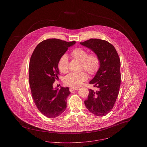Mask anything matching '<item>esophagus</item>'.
Masks as SVG:
<instances>
[{
	"instance_id": "1",
	"label": "esophagus",
	"mask_w": 147,
	"mask_h": 147,
	"mask_svg": "<svg viewBox=\"0 0 147 147\" xmlns=\"http://www.w3.org/2000/svg\"><path fill=\"white\" fill-rule=\"evenodd\" d=\"M78 90V88H69V91L70 92H72V91H74V90Z\"/></svg>"
}]
</instances>
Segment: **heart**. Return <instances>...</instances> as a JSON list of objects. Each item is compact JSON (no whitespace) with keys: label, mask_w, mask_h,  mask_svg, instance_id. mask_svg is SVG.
<instances>
[{"label":"heart","mask_w":147,"mask_h":147,"mask_svg":"<svg viewBox=\"0 0 147 147\" xmlns=\"http://www.w3.org/2000/svg\"><path fill=\"white\" fill-rule=\"evenodd\" d=\"M71 56L82 62V68L89 74L94 75L98 71L100 61L98 56L94 53L88 55V51L82 47L73 49ZM58 68L62 73H66L68 70V59L67 55L62 56L58 63ZM88 79L87 73L82 71L79 73H70L64 78V83L72 88L79 86Z\"/></svg>","instance_id":"b5f03b06"}]
</instances>
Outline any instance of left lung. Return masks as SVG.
Returning <instances> with one entry per match:
<instances>
[{
	"mask_svg": "<svg viewBox=\"0 0 147 147\" xmlns=\"http://www.w3.org/2000/svg\"><path fill=\"white\" fill-rule=\"evenodd\" d=\"M80 43L96 53L100 61L98 70L89 83L98 89H89L88 98L84 104L94 115L104 116L112 110L119 95L121 81L120 59L114 46L105 40L90 38Z\"/></svg>",
	"mask_w": 147,
	"mask_h": 147,
	"instance_id": "obj_1",
	"label": "left lung"
}]
</instances>
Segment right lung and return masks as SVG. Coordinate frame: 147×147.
I'll list each match as a JSON object with an SVG mask.
<instances>
[{"mask_svg": "<svg viewBox=\"0 0 147 147\" xmlns=\"http://www.w3.org/2000/svg\"><path fill=\"white\" fill-rule=\"evenodd\" d=\"M76 41L66 42L50 38L40 42L35 48L29 64V83L35 105L46 117L59 116L67 107L69 88L54 89L53 84L58 80V63L60 58Z\"/></svg>", "mask_w": 147, "mask_h": 147, "instance_id": "1", "label": "right lung"}]
</instances>
